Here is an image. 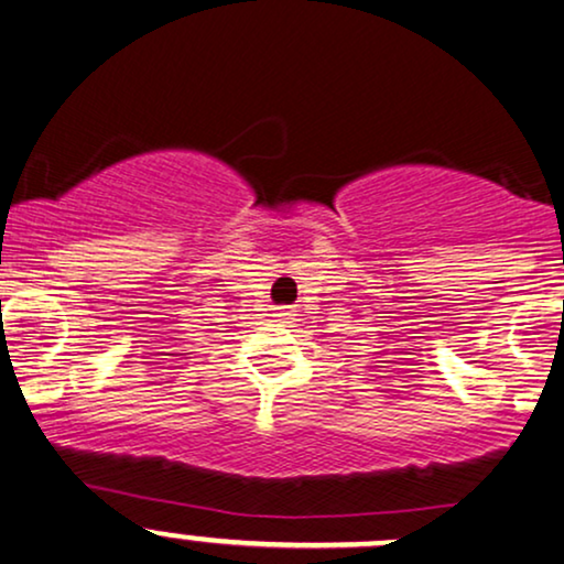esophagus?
<instances>
[{
    "label": "esophagus",
    "mask_w": 564,
    "mask_h": 564,
    "mask_svg": "<svg viewBox=\"0 0 564 564\" xmlns=\"http://www.w3.org/2000/svg\"><path fill=\"white\" fill-rule=\"evenodd\" d=\"M276 319H280V322H290V319H293V308H288V306H282V308H276Z\"/></svg>",
    "instance_id": "obj_1"
}]
</instances>
